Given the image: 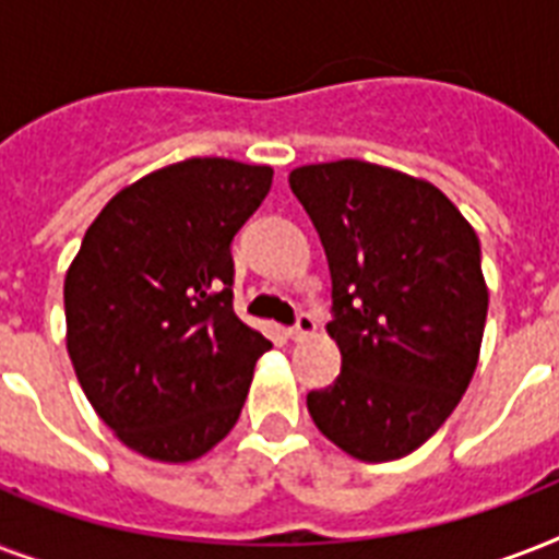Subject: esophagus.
<instances>
[{"label":"esophagus","instance_id":"34e87169","mask_svg":"<svg viewBox=\"0 0 559 559\" xmlns=\"http://www.w3.org/2000/svg\"><path fill=\"white\" fill-rule=\"evenodd\" d=\"M310 333H316L313 316H310V313H298L296 324L289 328L287 336H289V340H305V336H310Z\"/></svg>","mask_w":559,"mask_h":559}]
</instances>
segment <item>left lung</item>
<instances>
[{"mask_svg": "<svg viewBox=\"0 0 559 559\" xmlns=\"http://www.w3.org/2000/svg\"><path fill=\"white\" fill-rule=\"evenodd\" d=\"M289 188L331 266L333 385L307 394L313 424L359 461H394L429 441L467 391L481 348V246L424 179L371 162L305 165Z\"/></svg>", "mask_w": 559, "mask_h": 559, "instance_id": "obj_1", "label": "left lung"}]
</instances>
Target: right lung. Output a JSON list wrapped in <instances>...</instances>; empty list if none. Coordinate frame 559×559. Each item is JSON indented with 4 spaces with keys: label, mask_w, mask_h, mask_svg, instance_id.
Returning a JSON list of instances; mask_svg holds the SVG:
<instances>
[{
    "label": "right lung",
    "mask_w": 559,
    "mask_h": 559,
    "mask_svg": "<svg viewBox=\"0 0 559 559\" xmlns=\"http://www.w3.org/2000/svg\"><path fill=\"white\" fill-rule=\"evenodd\" d=\"M270 186L266 165H168L104 205L69 266L74 373L100 420L147 459H200L226 438L272 348L231 307V240Z\"/></svg>",
    "instance_id": "1"
}]
</instances>
